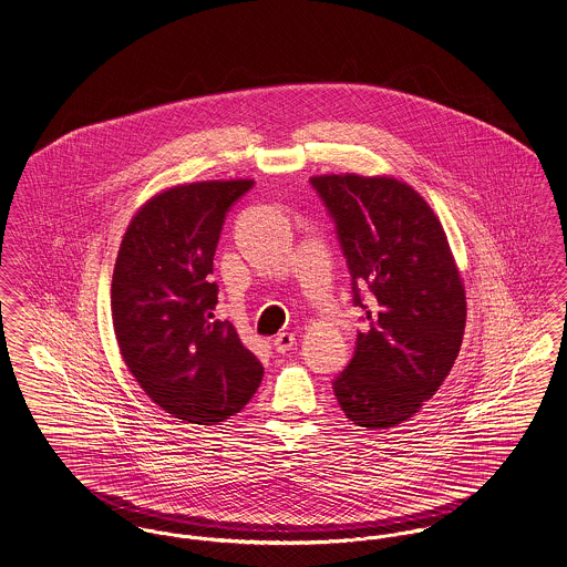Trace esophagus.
Wrapping results in <instances>:
<instances>
[{"instance_id": "esophagus-1", "label": "esophagus", "mask_w": 567, "mask_h": 567, "mask_svg": "<svg viewBox=\"0 0 567 567\" xmlns=\"http://www.w3.org/2000/svg\"><path fill=\"white\" fill-rule=\"evenodd\" d=\"M295 346V336L293 333H278L276 336V340H274V348H276V352H280V354H285V352H289L291 348Z\"/></svg>"}]
</instances>
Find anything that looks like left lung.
I'll return each instance as SVG.
<instances>
[{
    "label": "left lung",
    "instance_id": "8db88e82",
    "mask_svg": "<svg viewBox=\"0 0 567 567\" xmlns=\"http://www.w3.org/2000/svg\"><path fill=\"white\" fill-rule=\"evenodd\" d=\"M310 182L336 219L354 306L367 315L333 390L352 424L388 431L450 375L466 327L464 282L439 217L408 183L357 173Z\"/></svg>",
    "mask_w": 567,
    "mask_h": 567
}]
</instances>
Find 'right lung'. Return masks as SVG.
Masks as SVG:
<instances>
[{"label":"right lung","instance_id":"1","mask_svg":"<svg viewBox=\"0 0 567 567\" xmlns=\"http://www.w3.org/2000/svg\"><path fill=\"white\" fill-rule=\"evenodd\" d=\"M252 179L175 185L126 227L112 278L120 354L143 392L171 417L213 426L257 392L264 364L231 322L217 320L213 257L227 208Z\"/></svg>","mask_w":567,"mask_h":567}]
</instances>
